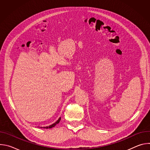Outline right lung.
I'll return each instance as SVG.
<instances>
[{
	"mask_svg": "<svg viewBox=\"0 0 150 150\" xmlns=\"http://www.w3.org/2000/svg\"><path fill=\"white\" fill-rule=\"evenodd\" d=\"M60 120H61V117H59V119H58L55 123H53L52 125H50V126H46V127L44 126V127H41V128H46V129H49V128H52V127H54L57 123H59V122L60 121Z\"/></svg>",
	"mask_w": 150,
	"mask_h": 150,
	"instance_id": "right-lung-1",
	"label": "right lung"
}]
</instances>
